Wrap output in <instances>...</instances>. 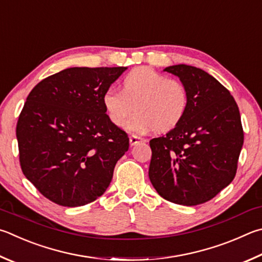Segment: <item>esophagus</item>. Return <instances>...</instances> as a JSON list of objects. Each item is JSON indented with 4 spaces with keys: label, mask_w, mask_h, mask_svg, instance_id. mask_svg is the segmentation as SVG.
Listing matches in <instances>:
<instances>
[{
    "label": "esophagus",
    "mask_w": 262,
    "mask_h": 262,
    "mask_svg": "<svg viewBox=\"0 0 262 262\" xmlns=\"http://www.w3.org/2000/svg\"><path fill=\"white\" fill-rule=\"evenodd\" d=\"M144 141H145L144 139H142V137L136 136V135H132L129 137V143H130L132 146L133 145H136L137 143H140V142H144Z\"/></svg>",
    "instance_id": "esophagus-1"
}]
</instances>
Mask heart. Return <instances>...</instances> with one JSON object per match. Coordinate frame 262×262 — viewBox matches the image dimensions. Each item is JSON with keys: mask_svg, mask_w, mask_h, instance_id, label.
<instances>
[{"mask_svg": "<svg viewBox=\"0 0 262 262\" xmlns=\"http://www.w3.org/2000/svg\"><path fill=\"white\" fill-rule=\"evenodd\" d=\"M103 106L113 125L136 134L168 132L178 127L189 108V93L179 80L168 79L146 66L133 69L122 79L121 90L108 88Z\"/></svg>", "mask_w": 262, "mask_h": 262, "instance_id": "b5f03b06", "label": "heart"}]
</instances>
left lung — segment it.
<instances>
[{
	"instance_id": "1",
	"label": "left lung",
	"mask_w": 262,
	"mask_h": 262,
	"mask_svg": "<svg viewBox=\"0 0 262 262\" xmlns=\"http://www.w3.org/2000/svg\"><path fill=\"white\" fill-rule=\"evenodd\" d=\"M188 89L189 108L178 127L152 139L149 178L166 201L194 206L231 183L244 142L238 106L229 90L194 66L164 69Z\"/></svg>"
}]
</instances>
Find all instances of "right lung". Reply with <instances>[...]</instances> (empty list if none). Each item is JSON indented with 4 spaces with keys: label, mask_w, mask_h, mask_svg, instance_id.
<instances>
[{
    "label": "right lung",
    "mask_w": 262,
    "mask_h": 262,
    "mask_svg": "<svg viewBox=\"0 0 262 262\" xmlns=\"http://www.w3.org/2000/svg\"><path fill=\"white\" fill-rule=\"evenodd\" d=\"M127 68H70L37 83L16 135L23 173L49 201L83 206L106 191L129 139L103 106Z\"/></svg>",
    "instance_id": "1"
}]
</instances>
